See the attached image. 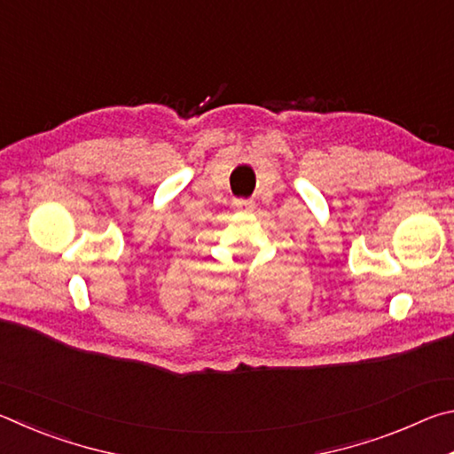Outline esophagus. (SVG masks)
Here are the masks:
<instances>
[{
  "instance_id": "34e87169",
  "label": "esophagus",
  "mask_w": 454,
  "mask_h": 454,
  "mask_svg": "<svg viewBox=\"0 0 454 454\" xmlns=\"http://www.w3.org/2000/svg\"><path fill=\"white\" fill-rule=\"evenodd\" d=\"M232 206H234L236 210L250 212V210H254V200H250V198H234Z\"/></svg>"
}]
</instances>
